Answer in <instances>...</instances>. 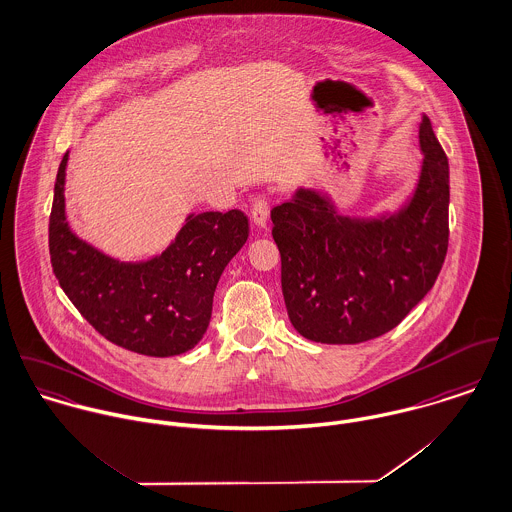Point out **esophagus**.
<instances>
[{"mask_svg": "<svg viewBox=\"0 0 512 512\" xmlns=\"http://www.w3.org/2000/svg\"><path fill=\"white\" fill-rule=\"evenodd\" d=\"M269 202H267V198H257L255 202H253V208H251V218H253V224L257 226V228L265 229L267 228V222H269Z\"/></svg>", "mask_w": 512, "mask_h": 512, "instance_id": "obj_1", "label": "esophagus"}]
</instances>
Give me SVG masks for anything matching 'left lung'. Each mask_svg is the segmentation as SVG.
<instances>
[{"label":"left lung","mask_w":512,"mask_h":512,"mask_svg":"<svg viewBox=\"0 0 512 512\" xmlns=\"http://www.w3.org/2000/svg\"><path fill=\"white\" fill-rule=\"evenodd\" d=\"M418 145L416 184L395 210L347 216L326 192L302 186L271 210L286 312L306 340H375L436 283L450 235V167L426 114Z\"/></svg>","instance_id":"left-lung-1"}]
</instances>
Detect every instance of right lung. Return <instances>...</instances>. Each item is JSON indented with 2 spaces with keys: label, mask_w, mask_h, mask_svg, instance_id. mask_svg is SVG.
Listing matches in <instances>:
<instances>
[{
  "label": "right lung",
  "mask_w": 512,
  "mask_h": 512,
  "mask_svg": "<svg viewBox=\"0 0 512 512\" xmlns=\"http://www.w3.org/2000/svg\"><path fill=\"white\" fill-rule=\"evenodd\" d=\"M64 153L49 222L53 271L76 310L106 338L129 351L172 357L204 338L218 281L249 237L239 210L188 214L159 255L121 261L78 237L66 216Z\"/></svg>",
  "instance_id": "1"
}]
</instances>
